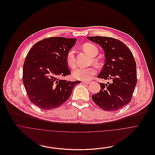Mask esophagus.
I'll use <instances>...</instances> for the list:
<instances>
[{"instance_id":"1","label":"esophagus","mask_w":155,"mask_h":155,"mask_svg":"<svg viewBox=\"0 0 155 155\" xmlns=\"http://www.w3.org/2000/svg\"><path fill=\"white\" fill-rule=\"evenodd\" d=\"M81 83L82 84H89V82L88 81H82Z\"/></svg>"}]
</instances>
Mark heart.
<instances>
[{
    "instance_id": "heart-1",
    "label": "heart",
    "mask_w": 155,
    "mask_h": 155,
    "mask_svg": "<svg viewBox=\"0 0 155 155\" xmlns=\"http://www.w3.org/2000/svg\"><path fill=\"white\" fill-rule=\"evenodd\" d=\"M82 49L87 54L92 57L91 61L93 64H94L96 65H98L100 64L99 60L97 58L94 57L96 56L98 52V49L95 45L89 43H87L83 45ZM66 60L69 67L71 68H74L75 67L76 60L74 50L71 49L68 51L66 57ZM97 68L94 67H90L88 68L78 67L73 70L72 76L75 79L86 81L90 80L93 76L97 74Z\"/></svg>"
}]
</instances>
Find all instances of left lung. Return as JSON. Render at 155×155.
Returning a JSON list of instances; mask_svg holds the SVG:
<instances>
[{
	"mask_svg": "<svg viewBox=\"0 0 155 155\" xmlns=\"http://www.w3.org/2000/svg\"><path fill=\"white\" fill-rule=\"evenodd\" d=\"M87 38L100 45L105 53V64L98 78L111 81L100 83V91L91 98L104 110H118L131 100L137 84L135 59L128 47L119 40L100 36Z\"/></svg>",
	"mask_w": 155,
	"mask_h": 155,
	"instance_id": "left-lung-1",
	"label": "left lung"
}]
</instances>
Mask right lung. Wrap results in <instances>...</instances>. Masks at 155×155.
I'll return each mask as SVG.
<instances>
[{"mask_svg": "<svg viewBox=\"0 0 155 155\" xmlns=\"http://www.w3.org/2000/svg\"><path fill=\"white\" fill-rule=\"evenodd\" d=\"M76 38L49 37L35 43L28 52L23 65L22 81L27 96L34 104L51 110L64 104L80 81L59 77L70 74L66 57Z\"/></svg>", "mask_w": 155, "mask_h": 155, "instance_id": "1", "label": "right lung"}]
</instances>
